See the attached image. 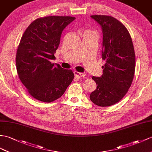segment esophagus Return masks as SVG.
I'll return each mask as SVG.
<instances>
[{
    "label": "esophagus",
    "mask_w": 152,
    "mask_h": 152,
    "mask_svg": "<svg viewBox=\"0 0 152 152\" xmlns=\"http://www.w3.org/2000/svg\"><path fill=\"white\" fill-rule=\"evenodd\" d=\"M74 75H75V76L76 77H77V78H82V77H84L86 76V73H80V72H78L77 71H75V72H74Z\"/></svg>",
    "instance_id": "1"
}]
</instances>
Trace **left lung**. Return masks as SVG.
<instances>
[{
    "label": "left lung",
    "instance_id": "1",
    "mask_svg": "<svg viewBox=\"0 0 152 152\" xmlns=\"http://www.w3.org/2000/svg\"><path fill=\"white\" fill-rule=\"evenodd\" d=\"M91 17L101 26L103 33L101 77H92L97 88L90 99L95 104L110 106L126 94L134 79L135 54L131 36L124 26L112 16L94 15Z\"/></svg>",
    "mask_w": 152,
    "mask_h": 152
}]
</instances>
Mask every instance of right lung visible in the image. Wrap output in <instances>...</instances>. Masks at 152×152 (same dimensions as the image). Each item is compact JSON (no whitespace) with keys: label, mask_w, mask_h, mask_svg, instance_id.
Returning <instances> with one entry per match:
<instances>
[{"label":"right lung","mask_w":152,"mask_h":152,"mask_svg":"<svg viewBox=\"0 0 152 152\" xmlns=\"http://www.w3.org/2000/svg\"><path fill=\"white\" fill-rule=\"evenodd\" d=\"M75 19L70 16L37 18L22 36L16 54V68L21 83L31 96L44 102L64 94L74 78L71 69L54 65V54L63 29Z\"/></svg>","instance_id":"obj_1"}]
</instances>
